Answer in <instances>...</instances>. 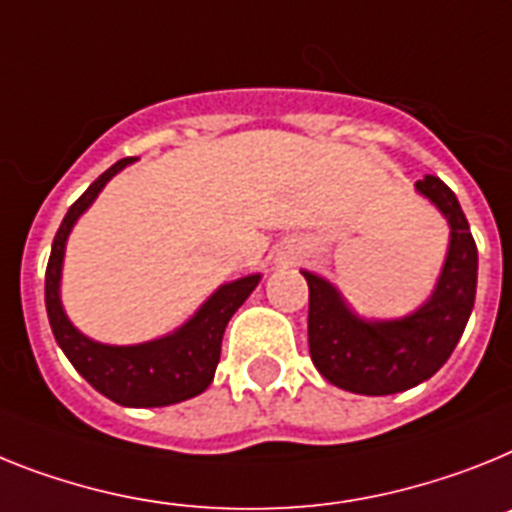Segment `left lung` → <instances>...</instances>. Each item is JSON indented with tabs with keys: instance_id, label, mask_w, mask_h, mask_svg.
<instances>
[{
	"instance_id": "1",
	"label": "left lung",
	"mask_w": 512,
	"mask_h": 512,
	"mask_svg": "<svg viewBox=\"0 0 512 512\" xmlns=\"http://www.w3.org/2000/svg\"><path fill=\"white\" fill-rule=\"evenodd\" d=\"M416 190L450 223V249L437 289L419 312L390 322H364L349 312L328 281L304 270L309 286V354L317 372L343 390L390 395L429 380L461 341L474 309L479 255L458 197L437 176Z\"/></svg>"
}]
</instances>
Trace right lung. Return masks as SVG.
<instances>
[{"label": "right lung", "mask_w": 512, "mask_h": 512, "mask_svg": "<svg viewBox=\"0 0 512 512\" xmlns=\"http://www.w3.org/2000/svg\"><path fill=\"white\" fill-rule=\"evenodd\" d=\"M132 161L135 158H122L111 169L103 171L67 210V216L54 236L49 265H46V312H49L54 338L72 362V367L98 393L119 406L148 409V406H171V403L187 401L208 388L216 375L218 359H221L223 330L229 325L231 315L252 294L260 276L226 283L210 296L187 325H182L171 336L140 343V346H103L72 328V322L67 320L62 302H59L64 244H67V236H70L75 221L96 200L103 184Z\"/></svg>", "instance_id": "right-lung-1"}]
</instances>
